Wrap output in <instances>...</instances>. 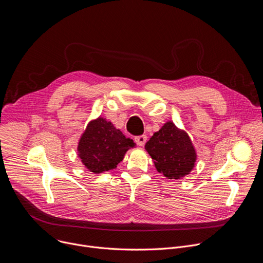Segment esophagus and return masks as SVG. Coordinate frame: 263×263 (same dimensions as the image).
Here are the masks:
<instances>
[{
	"label": "esophagus",
	"mask_w": 263,
	"mask_h": 263,
	"mask_svg": "<svg viewBox=\"0 0 263 263\" xmlns=\"http://www.w3.org/2000/svg\"><path fill=\"white\" fill-rule=\"evenodd\" d=\"M134 141L137 143V145L139 146H143L145 141H146V136L145 135H139V136H136L134 138Z\"/></svg>",
	"instance_id": "34e87169"
}]
</instances>
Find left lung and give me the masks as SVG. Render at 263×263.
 <instances>
[{"label": "left lung", "instance_id": "obj_1", "mask_svg": "<svg viewBox=\"0 0 263 263\" xmlns=\"http://www.w3.org/2000/svg\"><path fill=\"white\" fill-rule=\"evenodd\" d=\"M144 148L154 160L156 170L168 179L189 175L197 160L193 142L173 122L165 123L145 143Z\"/></svg>", "mask_w": 263, "mask_h": 263}]
</instances>
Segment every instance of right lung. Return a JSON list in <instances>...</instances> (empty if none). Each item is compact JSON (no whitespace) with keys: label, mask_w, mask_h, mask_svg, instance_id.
<instances>
[{"label":"right lung","mask_w":263,"mask_h":263,"mask_svg":"<svg viewBox=\"0 0 263 263\" xmlns=\"http://www.w3.org/2000/svg\"><path fill=\"white\" fill-rule=\"evenodd\" d=\"M135 142L127 138L121 130L103 118L91 121L78 144V156L90 172L101 174L114 170L124 159Z\"/></svg>","instance_id":"obj_1"}]
</instances>
